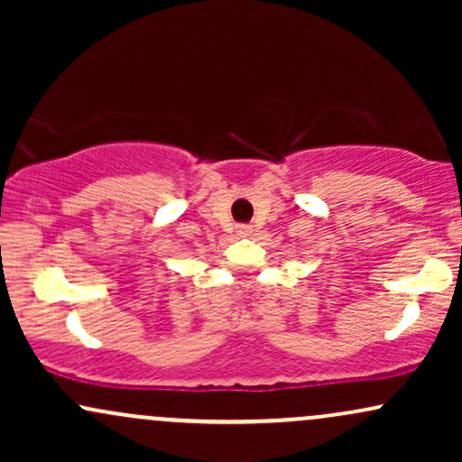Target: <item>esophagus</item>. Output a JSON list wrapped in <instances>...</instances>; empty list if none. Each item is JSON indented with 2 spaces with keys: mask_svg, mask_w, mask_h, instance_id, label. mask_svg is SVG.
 Listing matches in <instances>:
<instances>
[{
  "mask_svg": "<svg viewBox=\"0 0 462 462\" xmlns=\"http://www.w3.org/2000/svg\"><path fill=\"white\" fill-rule=\"evenodd\" d=\"M252 226H238L236 227V235L238 236H252Z\"/></svg>",
  "mask_w": 462,
  "mask_h": 462,
  "instance_id": "obj_1",
  "label": "esophagus"
}]
</instances>
